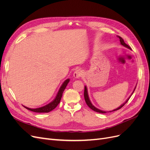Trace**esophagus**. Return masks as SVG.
Wrapping results in <instances>:
<instances>
[{"label":"esophagus","instance_id":"esophagus-1","mask_svg":"<svg viewBox=\"0 0 150 150\" xmlns=\"http://www.w3.org/2000/svg\"><path fill=\"white\" fill-rule=\"evenodd\" d=\"M83 71L79 70V69H78V70H76V71L74 72L73 76L74 77V78L78 79V78H81V77L83 76Z\"/></svg>","mask_w":150,"mask_h":150}]
</instances>
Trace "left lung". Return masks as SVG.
I'll return each instance as SVG.
<instances>
[{
	"mask_svg": "<svg viewBox=\"0 0 150 150\" xmlns=\"http://www.w3.org/2000/svg\"><path fill=\"white\" fill-rule=\"evenodd\" d=\"M119 37V39H120V42H121V44L122 45V46H125V47H127V48H128V49H131L130 48V47L128 46V45H127L125 42V41H124V40L122 39L120 36H118ZM136 87H137V86H136ZM136 87L134 88V90H133V93H132V94H131V95H132L133 94V93H134V90H135V89H136ZM131 95H130V96L128 98V99H127V100L123 103V104H122L120 106V107H118L117 108H116V109H115V110H112V111H110V112H111V111H116V110H120V109H121L122 106H123L125 104L128 102V101L129 100V98H130V97L131 96ZM84 99H85V101H86V104H87V105L92 110H93V111H96V112H99V113H106V112H107L106 111H102V110H99V109H98V108H96V107L95 106H94L93 105V104L91 103V101H90V99H89V96H88V89H87V87H86V86H84Z\"/></svg>",
	"mask_w": 150,
	"mask_h": 150,
	"instance_id": "1",
	"label": "left lung"
}]
</instances>
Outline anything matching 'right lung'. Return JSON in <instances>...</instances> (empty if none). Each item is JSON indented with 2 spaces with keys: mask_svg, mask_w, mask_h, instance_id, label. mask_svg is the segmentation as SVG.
<instances>
[{
  "mask_svg": "<svg viewBox=\"0 0 150 150\" xmlns=\"http://www.w3.org/2000/svg\"><path fill=\"white\" fill-rule=\"evenodd\" d=\"M69 80H70L69 79H67L64 81V83H63V84L61 86L59 90V91L56 95V98H54V99L52 102L49 103L48 104H47V105L42 106V107H40V108H35V109L29 108H28V107L24 106V107L31 111L35 112H49L50 111H51L52 110H54V108H56L59 104V103H60V101H61L62 96V93H63V92H64V89H66L67 84L69 83Z\"/></svg>",
  "mask_w": 150,
  "mask_h": 150,
  "instance_id": "add662e5",
  "label": "right lung"
}]
</instances>
